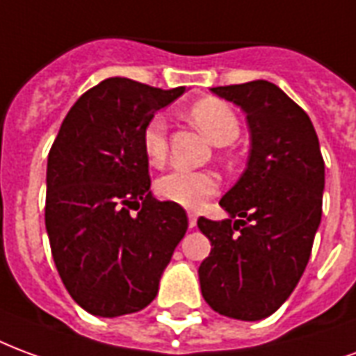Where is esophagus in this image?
I'll return each instance as SVG.
<instances>
[{
	"instance_id": "obj_1",
	"label": "esophagus",
	"mask_w": 356,
	"mask_h": 356,
	"mask_svg": "<svg viewBox=\"0 0 356 356\" xmlns=\"http://www.w3.org/2000/svg\"><path fill=\"white\" fill-rule=\"evenodd\" d=\"M188 220H189V222H188L189 227L193 229V227H195V225H197V214H195V212H189Z\"/></svg>"
}]
</instances>
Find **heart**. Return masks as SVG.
Segmentation results:
<instances>
[{
  "label": "heart",
  "mask_w": 356,
  "mask_h": 356,
  "mask_svg": "<svg viewBox=\"0 0 356 356\" xmlns=\"http://www.w3.org/2000/svg\"><path fill=\"white\" fill-rule=\"evenodd\" d=\"M189 118L197 129L218 146L232 144L238 136V119L235 111L218 98H201L189 108ZM142 146L149 165L157 167L167 157V123L161 115L149 119L142 134ZM220 180L210 170L175 168L155 181L157 195L184 209H197L214 195Z\"/></svg>",
  "instance_id": "heart-1"
}]
</instances>
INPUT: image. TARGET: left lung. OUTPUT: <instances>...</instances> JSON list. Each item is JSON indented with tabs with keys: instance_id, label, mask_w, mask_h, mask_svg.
I'll list each match as a JSON object with an SVG mask.
<instances>
[{
	"instance_id": "8db88e82",
	"label": "left lung",
	"mask_w": 356,
	"mask_h": 356,
	"mask_svg": "<svg viewBox=\"0 0 356 356\" xmlns=\"http://www.w3.org/2000/svg\"><path fill=\"white\" fill-rule=\"evenodd\" d=\"M210 90L246 113L250 155L220 201L229 218L197 220L212 245L199 267L201 292L220 315L260 321L286 302L309 261L324 161L309 115L277 85L258 79Z\"/></svg>"
}]
</instances>
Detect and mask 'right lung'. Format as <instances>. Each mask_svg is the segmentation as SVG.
Segmentation results:
<instances>
[{
	"mask_svg": "<svg viewBox=\"0 0 356 356\" xmlns=\"http://www.w3.org/2000/svg\"><path fill=\"white\" fill-rule=\"evenodd\" d=\"M184 90L104 79L72 106L49 152L51 252L70 296L90 315L111 318L149 305L186 235V210L149 191L142 146L153 113Z\"/></svg>",
	"mask_w": 356,
	"mask_h": 356,
	"instance_id": "right-lung-1",
	"label": "right lung"
}]
</instances>
